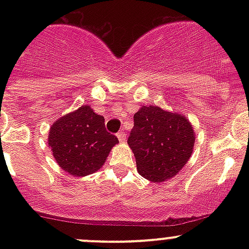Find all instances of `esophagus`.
I'll return each mask as SVG.
<instances>
[{"label":"esophagus","mask_w":249,"mask_h":249,"mask_svg":"<svg viewBox=\"0 0 249 249\" xmlns=\"http://www.w3.org/2000/svg\"><path fill=\"white\" fill-rule=\"evenodd\" d=\"M117 137H118V140L120 141V142H124V141H125V132L124 131H119L117 134Z\"/></svg>","instance_id":"esophagus-1"}]
</instances>
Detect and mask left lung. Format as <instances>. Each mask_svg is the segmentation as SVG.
Here are the masks:
<instances>
[{
	"instance_id": "8db88e82",
	"label": "left lung",
	"mask_w": 249,
	"mask_h": 249,
	"mask_svg": "<svg viewBox=\"0 0 249 249\" xmlns=\"http://www.w3.org/2000/svg\"><path fill=\"white\" fill-rule=\"evenodd\" d=\"M139 173L152 182H164L187 164L194 148V130L188 119L157 106H143L134 115L127 139Z\"/></svg>"
}]
</instances>
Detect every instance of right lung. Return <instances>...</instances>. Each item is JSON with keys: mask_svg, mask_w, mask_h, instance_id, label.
<instances>
[{"mask_svg": "<svg viewBox=\"0 0 249 249\" xmlns=\"http://www.w3.org/2000/svg\"><path fill=\"white\" fill-rule=\"evenodd\" d=\"M119 142L105 126V118L89 106L64 115L50 127L48 144L66 172L87 176L102 167L109 150Z\"/></svg>", "mask_w": 249, "mask_h": 249, "instance_id": "obj_1", "label": "right lung"}]
</instances>
